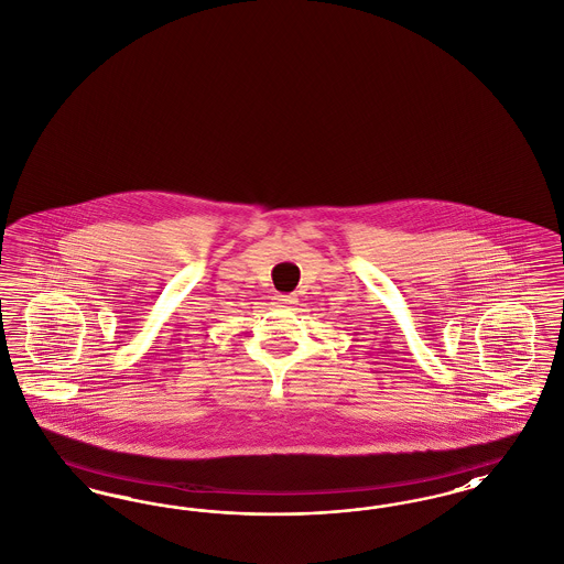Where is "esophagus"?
Instances as JSON below:
<instances>
[{
	"mask_svg": "<svg viewBox=\"0 0 564 564\" xmlns=\"http://www.w3.org/2000/svg\"><path fill=\"white\" fill-rule=\"evenodd\" d=\"M293 302H295L293 295H276L274 297V304H279V306H290Z\"/></svg>",
	"mask_w": 564,
	"mask_h": 564,
	"instance_id": "34e87169",
	"label": "esophagus"
}]
</instances>
